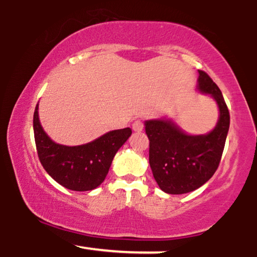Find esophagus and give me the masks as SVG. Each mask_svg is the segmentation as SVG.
Listing matches in <instances>:
<instances>
[{
    "instance_id": "obj_1",
    "label": "esophagus",
    "mask_w": 257,
    "mask_h": 257,
    "mask_svg": "<svg viewBox=\"0 0 257 257\" xmlns=\"http://www.w3.org/2000/svg\"><path fill=\"white\" fill-rule=\"evenodd\" d=\"M132 128H133V131H136V132H141L143 128H144V124H143V121L142 120H136L135 122H133L132 124Z\"/></svg>"
}]
</instances>
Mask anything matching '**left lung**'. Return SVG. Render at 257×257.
<instances>
[{
	"label": "left lung",
	"mask_w": 257,
	"mask_h": 257,
	"mask_svg": "<svg viewBox=\"0 0 257 257\" xmlns=\"http://www.w3.org/2000/svg\"><path fill=\"white\" fill-rule=\"evenodd\" d=\"M197 89L217 102L219 118L206 135H186L169 119L145 121L150 141L149 162L153 177L166 194L182 195L205 184L217 170L230 125L221 89L205 72L198 71Z\"/></svg>",
	"instance_id": "1"
}]
</instances>
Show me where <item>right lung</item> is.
Wrapping results in <instances>:
<instances>
[{"label": "right lung", "mask_w": 257, "mask_h": 257, "mask_svg": "<svg viewBox=\"0 0 257 257\" xmlns=\"http://www.w3.org/2000/svg\"><path fill=\"white\" fill-rule=\"evenodd\" d=\"M39 104L33 119L38 156L43 169L60 185L73 191H89L101 184L118 150L131 136L130 127L114 130L84 145L56 144L43 131Z\"/></svg>", "instance_id": "obj_1"}]
</instances>
